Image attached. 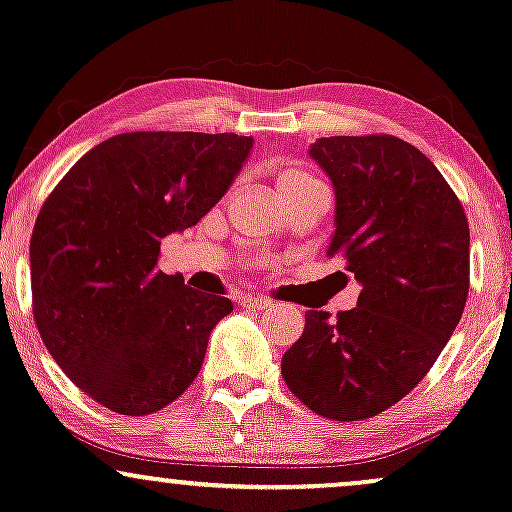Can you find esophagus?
<instances>
[{
	"label": "esophagus",
	"instance_id": "34e87169",
	"mask_svg": "<svg viewBox=\"0 0 512 512\" xmlns=\"http://www.w3.org/2000/svg\"><path fill=\"white\" fill-rule=\"evenodd\" d=\"M241 307L261 312V309H271L273 300H268V297H258V295H246V297H241Z\"/></svg>",
	"mask_w": 512,
	"mask_h": 512
}]
</instances>
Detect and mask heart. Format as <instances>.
Listing matches in <instances>:
<instances>
[{"mask_svg":"<svg viewBox=\"0 0 512 512\" xmlns=\"http://www.w3.org/2000/svg\"><path fill=\"white\" fill-rule=\"evenodd\" d=\"M312 174H307L304 169H297V166H290V169H283L278 176H275V191H287V188L304 186V183H314Z\"/></svg>","mask_w":512,"mask_h":512,"instance_id":"b5f03b06","label":"heart"}]
</instances>
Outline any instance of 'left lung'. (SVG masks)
<instances>
[{"instance_id": "1", "label": "left lung", "mask_w": 512, "mask_h": 512, "mask_svg": "<svg viewBox=\"0 0 512 512\" xmlns=\"http://www.w3.org/2000/svg\"><path fill=\"white\" fill-rule=\"evenodd\" d=\"M309 157L336 195L326 256H341L363 290L336 319L304 314L283 380L319 416L358 421L409 394L457 329L469 225L435 164L399 137H321Z\"/></svg>"}]
</instances>
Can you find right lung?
Instances as JSON below:
<instances>
[{"label":"right lung","instance_id":"1","mask_svg":"<svg viewBox=\"0 0 512 512\" xmlns=\"http://www.w3.org/2000/svg\"><path fill=\"white\" fill-rule=\"evenodd\" d=\"M234 132H123L84 154L31 237L33 317L65 375L106 409L147 416L186 392L232 300L157 271L251 157Z\"/></svg>","mask_w":512,"mask_h":512}]
</instances>
